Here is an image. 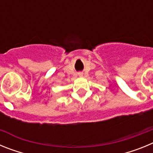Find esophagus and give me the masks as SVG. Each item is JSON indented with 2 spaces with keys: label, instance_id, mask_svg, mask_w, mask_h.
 Wrapping results in <instances>:
<instances>
[{
  "label": "esophagus",
  "instance_id": "34e87169",
  "mask_svg": "<svg viewBox=\"0 0 153 153\" xmlns=\"http://www.w3.org/2000/svg\"><path fill=\"white\" fill-rule=\"evenodd\" d=\"M79 76H83V73H79Z\"/></svg>",
  "mask_w": 153,
  "mask_h": 153
}]
</instances>
